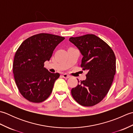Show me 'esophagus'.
<instances>
[{
    "label": "esophagus",
    "mask_w": 133,
    "mask_h": 133,
    "mask_svg": "<svg viewBox=\"0 0 133 133\" xmlns=\"http://www.w3.org/2000/svg\"><path fill=\"white\" fill-rule=\"evenodd\" d=\"M62 77H63L64 78H69L70 77V76L67 74H63V75H62Z\"/></svg>",
    "instance_id": "obj_1"
}]
</instances>
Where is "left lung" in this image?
I'll return each instance as SVG.
<instances>
[{
  "instance_id": "obj_1",
  "label": "left lung",
  "mask_w": 133,
  "mask_h": 133,
  "mask_svg": "<svg viewBox=\"0 0 133 133\" xmlns=\"http://www.w3.org/2000/svg\"><path fill=\"white\" fill-rule=\"evenodd\" d=\"M70 42L83 55L81 66L86 79L71 89L72 97L83 106L99 103L108 93L116 71V58L111 48L94 34L71 37Z\"/></svg>"
}]
</instances>
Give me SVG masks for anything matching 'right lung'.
I'll use <instances>...</instances> for the list:
<instances>
[{"label": "right lung", "instance_id": "1", "mask_svg": "<svg viewBox=\"0 0 133 133\" xmlns=\"http://www.w3.org/2000/svg\"><path fill=\"white\" fill-rule=\"evenodd\" d=\"M64 37L41 33L27 38L14 56L13 73L20 93L34 103L42 102L50 95L59 73H51L44 67L55 47Z\"/></svg>", "mask_w": 133, "mask_h": 133}]
</instances>
